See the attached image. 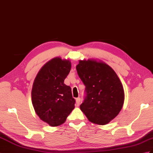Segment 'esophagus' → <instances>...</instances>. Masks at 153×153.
I'll return each mask as SVG.
<instances>
[{
  "label": "esophagus",
  "mask_w": 153,
  "mask_h": 153,
  "mask_svg": "<svg viewBox=\"0 0 153 153\" xmlns=\"http://www.w3.org/2000/svg\"><path fill=\"white\" fill-rule=\"evenodd\" d=\"M80 102H81V98H76V104H77V106H79V105Z\"/></svg>",
  "instance_id": "34e87169"
}]
</instances>
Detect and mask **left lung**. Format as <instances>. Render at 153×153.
Masks as SVG:
<instances>
[{
    "instance_id": "8db88e82",
    "label": "left lung",
    "mask_w": 153,
    "mask_h": 153,
    "mask_svg": "<svg viewBox=\"0 0 153 153\" xmlns=\"http://www.w3.org/2000/svg\"><path fill=\"white\" fill-rule=\"evenodd\" d=\"M78 76L85 86V99L80 109L89 121L104 125L121 110L125 100L123 85L115 71L97 60H79Z\"/></svg>"
}]
</instances>
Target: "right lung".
Instances as JSON below:
<instances>
[{"label": "right lung", "mask_w": 153, "mask_h": 153, "mask_svg": "<svg viewBox=\"0 0 153 153\" xmlns=\"http://www.w3.org/2000/svg\"><path fill=\"white\" fill-rule=\"evenodd\" d=\"M71 70L68 60L56 57L39 71L32 88V102L40 119L51 126L64 123L75 108L71 87L64 83Z\"/></svg>", "instance_id": "obj_1"}]
</instances>
